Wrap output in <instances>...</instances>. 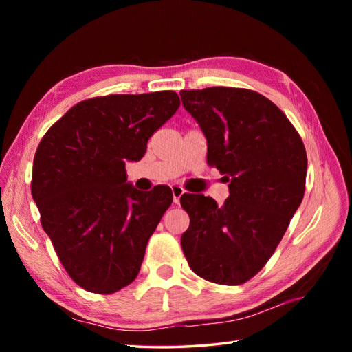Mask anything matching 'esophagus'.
<instances>
[{
	"label": "esophagus",
	"instance_id": "34e87169",
	"mask_svg": "<svg viewBox=\"0 0 352 352\" xmlns=\"http://www.w3.org/2000/svg\"><path fill=\"white\" fill-rule=\"evenodd\" d=\"M172 194H173V202L175 204H179L180 197L185 194V189L179 185H172Z\"/></svg>",
	"mask_w": 352,
	"mask_h": 352
}]
</instances>
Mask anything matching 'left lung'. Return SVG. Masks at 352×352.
<instances>
[{
  "label": "left lung",
  "instance_id": "obj_1",
  "mask_svg": "<svg viewBox=\"0 0 352 352\" xmlns=\"http://www.w3.org/2000/svg\"><path fill=\"white\" fill-rule=\"evenodd\" d=\"M180 97L207 138V163L229 182L223 206L180 197L190 219L180 243L199 278L242 285L269 261L301 204L305 146L278 105L255 91L211 87Z\"/></svg>",
  "mask_w": 352,
  "mask_h": 352
}]
</instances>
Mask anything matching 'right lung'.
I'll list each match as a JSON object with an SVG mask.
<instances>
[{
  "label": "right lung",
  "instance_id": "add662e5",
  "mask_svg": "<svg viewBox=\"0 0 352 352\" xmlns=\"http://www.w3.org/2000/svg\"><path fill=\"white\" fill-rule=\"evenodd\" d=\"M179 105L173 91L95 97L73 105L41 140L32 197L63 267L83 289L114 294L140 273L173 194L166 185L144 194L126 184V162L144 157Z\"/></svg>",
  "mask_w": 352,
  "mask_h": 352
}]
</instances>
